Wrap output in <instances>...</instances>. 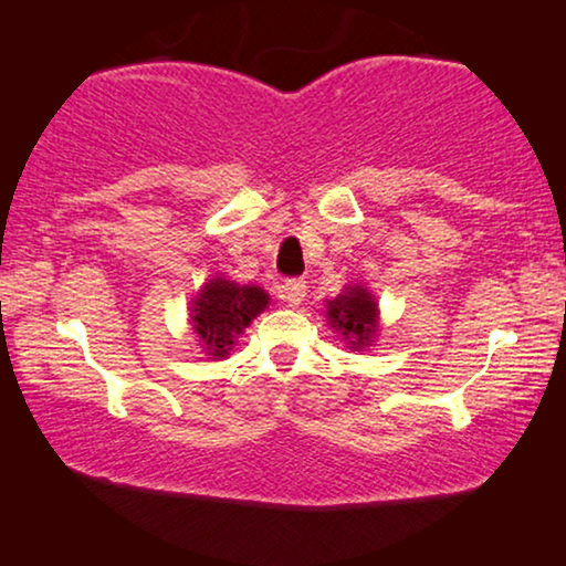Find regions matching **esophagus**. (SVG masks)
<instances>
[{"label":"esophagus","instance_id":"1","mask_svg":"<svg viewBox=\"0 0 566 566\" xmlns=\"http://www.w3.org/2000/svg\"><path fill=\"white\" fill-rule=\"evenodd\" d=\"M305 292H307V284L302 280H286L282 284V300L290 302L292 307H297L302 300H305Z\"/></svg>","mask_w":566,"mask_h":566}]
</instances>
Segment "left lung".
<instances>
[{
  "mask_svg": "<svg viewBox=\"0 0 566 566\" xmlns=\"http://www.w3.org/2000/svg\"><path fill=\"white\" fill-rule=\"evenodd\" d=\"M327 307H331L327 317L333 327H337L345 340H350L356 348L366 345L368 337L376 333V302L360 286H353L335 302H327Z\"/></svg>",
  "mask_w": 566,
  "mask_h": 566,
  "instance_id": "left-lung-1",
  "label": "left lung"
}]
</instances>
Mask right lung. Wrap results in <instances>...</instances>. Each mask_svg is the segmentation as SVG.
Instances as JSON below:
<instances>
[{
    "label": "right lung",
    "instance_id": "right-lung-1",
    "mask_svg": "<svg viewBox=\"0 0 566 566\" xmlns=\"http://www.w3.org/2000/svg\"><path fill=\"white\" fill-rule=\"evenodd\" d=\"M269 294L261 286H239L229 280L206 284L192 305V325L216 358L231 350L233 337L266 307Z\"/></svg>",
    "mask_w": 566,
    "mask_h": 566
}]
</instances>
